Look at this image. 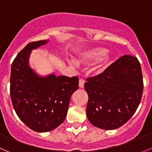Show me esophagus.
<instances>
[{"label":"esophagus","mask_w":152,"mask_h":152,"mask_svg":"<svg viewBox=\"0 0 152 152\" xmlns=\"http://www.w3.org/2000/svg\"><path fill=\"white\" fill-rule=\"evenodd\" d=\"M85 81L84 79H79V87L80 88H84V85H85Z\"/></svg>","instance_id":"esophagus-1"}]
</instances>
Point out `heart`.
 I'll use <instances>...</instances> for the list:
<instances>
[{"mask_svg":"<svg viewBox=\"0 0 152 152\" xmlns=\"http://www.w3.org/2000/svg\"><path fill=\"white\" fill-rule=\"evenodd\" d=\"M107 50L103 48H94L82 53L79 56V62L84 65H91L95 63L93 71L96 73H102L108 67L110 61V56L106 54ZM72 65H76V62L70 61Z\"/></svg>","mask_w":152,"mask_h":152,"instance_id":"obj_1","label":"heart"}]
</instances>
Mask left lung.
<instances>
[{
  "label": "left lung",
  "instance_id": "obj_1",
  "mask_svg": "<svg viewBox=\"0 0 152 152\" xmlns=\"http://www.w3.org/2000/svg\"><path fill=\"white\" fill-rule=\"evenodd\" d=\"M87 117L104 130L118 129L137 109L143 91L141 66L136 57L125 55L103 73L87 79Z\"/></svg>",
  "mask_w": 152,
  "mask_h": 152
}]
</instances>
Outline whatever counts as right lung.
Instances as JSON below:
<instances>
[{"instance_id":"right-lung-1","label":"right lung","mask_w":152,"mask_h":152,"mask_svg":"<svg viewBox=\"0 0 152 152\" xmlns=\"http://www.w3.org/2000/svg\"><path fill=\"white\" fill-rule=\"evenodd\" d=\"M48 41L28 44L17 55L11 67L10 96L18 117L37 132H48L59 126L67 116L71 95L79 88V78L37 74L29 65L32 50Z\"/></svg>"}]
</instances>
